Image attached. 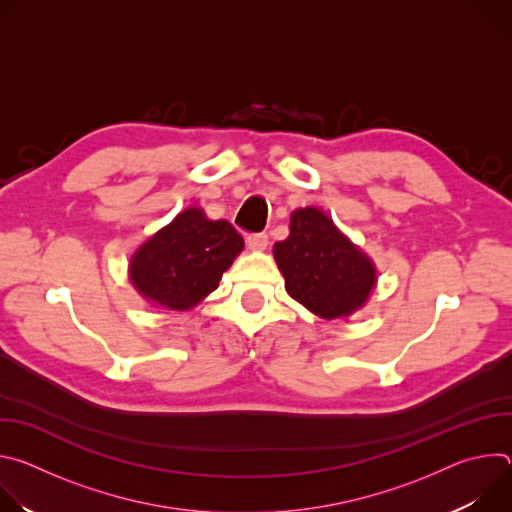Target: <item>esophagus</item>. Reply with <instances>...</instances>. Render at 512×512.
<instances>
[{
	"label": "esophagus",
	"mask_w": 512,
	"mask_h": 512,
	"mask_svg": "<svg viewBox=\"0 0 512 512\" xmlns=\"http://www.w3.org/2000/svg\"><path fill=\"white\" fill-rule=\"evenodd\" d=\"M267 235L265 233H255V235H249L247 237V247L251 251H263L267 247Z\"/></svg>",
	"instance_id": "34e87169"
}]
</instances>
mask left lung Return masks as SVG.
<instances>
[{
    "label": "left lung",
    "mask_w": 512,
    "mask_h": 512,
    "mask_svg": "<svg viewBox=\"0 0 512 512\" xmlns=\"http://www.w3.org/2000/svg\"><path fill=\"white\" fill-rule=\"evenodd\" d=\"M273 255L287 294L324 320L362 308L377 281L373 261L314 206L294 210L289 237L275 243Z\"/></svg>",
    "instance_id": "1"
}]
</instances>
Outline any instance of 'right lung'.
Instances as JSON below:
<instances>
[{"mask_svg":"<svg viewBox=\"0 0 512 512\" xmlns=\"http://www.w3.org/2000/svg\"><path fill=\"white\" fill-rule=\"evenodd\" d=\"M245 241L227 221H210L202 208H186L145 241L129 263L139 294L168 310H190L218 287Z\"/></svg>","mask_w":512,"mask_h":512,"instance_id":"add662e5","label":"right lung"}]
</instances>
